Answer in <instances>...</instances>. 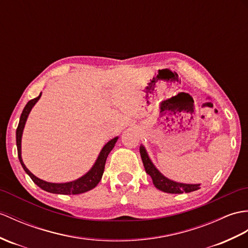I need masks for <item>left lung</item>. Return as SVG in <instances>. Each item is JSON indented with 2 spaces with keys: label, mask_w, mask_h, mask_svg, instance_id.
<instances>
[{
  "label": "left lung",
  "mask_w": 248,
  "mask_h": 248,
  "mask_svg": "<svg viewBox=\"0 0 248 248\" xmlns=\"http://www.w3.org/2000/svg\"><path fill=\"white\" fill-rule=\"evenodd\" d=\"M140 156L142 159L143 167L147 173L152 177V181L154 186L157 189L162 190L167 193H183V192H191L195 190L200 189V184H183V183H176L174 181H171L169 178L164 176L160 172L155 168V166L151 162L150 157L146 151L143 146L140 147Z\"/></svg>",
  "instance_id": "left-lung-1"
}]
</instances>
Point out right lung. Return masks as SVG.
<instances>
[{"instance_id": "add662e5", "label": "right lung", "mask_w": 248, "mask_h": 248, "mask_svg": "<svg viewBox=\"0 0 248 248\" xmlns=\"http://www.w3.org/2000/svg\"><path fill=\"white\" fill-rule=\"evenodd\" d=\"M41 97V94H40L37 98H33V99L30 100L27 102V105L25 106L24 110H23L21 117H20V122L18 124V128H16V148H18V156L19 160L23 167V169L25 170L26 173L31 176L32 182L36 184L37 186H39L41 189L45 190V191L50 192V193H57V194H80L89 191V190L95 188L98 183L100 182L103 171H105V165H106V160L108 153L112 151V149L114 148L115 143H116L118 137H115L113 140H111L108 142H107L105 147L102 148V150L100 151L99 156H98L96 163L94 166L92 167V169L88 172V173L84 174L80 178L76 181L73 182H68V183H62V184H56V183H48L45 182L43 180H40L37 176H34L31 172L26 168V166L24 165L22 160L21 156V140H22V134H23V129L25 126V123L28 117V114L31 113L32 107L36 105V102L40 99Z\"/></svg>"}]
</instances>
